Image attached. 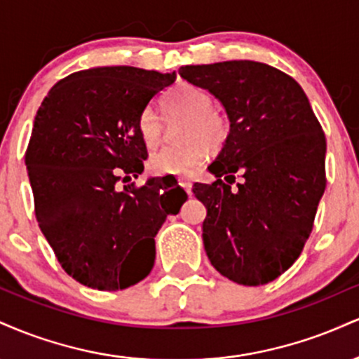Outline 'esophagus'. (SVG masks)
I'll use <instances>...</instances> for the list:
<instances>
[{
  "label": "esophagus",
  "mask_w": 359,
  "mask_h": 359,
  "mask_svg": "<svg viewBox=\"0 0 359 359\" xmlns=\"http://www.w3.org/2000/svg\"><path fill=\"white\" fill-rule=\"evenodd\" d=\"M179 185L184 189L185 192L189 194V196H191V194H192V182H191V180L184 179V177H182V179H179Z\"/></svg>",
  "instance_id": "34e87169"
}]
</instances>
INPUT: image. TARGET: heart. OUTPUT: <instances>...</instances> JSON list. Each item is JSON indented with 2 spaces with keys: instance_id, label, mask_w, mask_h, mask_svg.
Here are the masks:
<instances>
[{
  "instance_id": "obj_1",
  "label": "heart",
  "mask_w": 359,
  "mask_h": 359,
  "mask_svg": "<svg viewBox=\"0 0 359 359\" xmlns=\"http://www.w3.org/2000/svg\"><path fill=\"white\" fill-rule=\"evenodd\" d=\"M163 116L168 121L185 118L180 130L184 143L165 147L150 156L148 167L155 175H187L194 168L216 154L228 143L231 135V119L219 108H214L211 94L192 84H179L168 89L162 97ZM137 130L143 145L155 148L165 133L163 119L155 109L147 108L140 113Z\"/></svg>"
}]
</instances>
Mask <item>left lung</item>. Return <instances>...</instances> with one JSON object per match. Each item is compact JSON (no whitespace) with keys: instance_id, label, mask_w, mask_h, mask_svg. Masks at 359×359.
Masks as SVG:
<instances>
[{"instance_id":"8db88e82","label":"left lung","mask_w":359,"mask_h":359,"mask_svg":"<svg viewBox=\"0 0 359 359\" xmlns=\"http://www.w3.org/2000/svg\"><path fill=\"white\" fill-rule=\"evenodd\" d=\"M180 76L222 102L231 135L192 191L208 209L203 240L221 275L265 285L302 253L325 191V137L299 82L269 64L185 65ZM243 180L234 188L236 175ZM224 176L226 181L221 180Z\"/></svg>"}]
</instances>
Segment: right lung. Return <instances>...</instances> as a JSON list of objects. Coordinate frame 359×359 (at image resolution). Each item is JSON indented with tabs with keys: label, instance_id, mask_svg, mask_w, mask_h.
Wrapping results in <instances>:
<instances>
[{
	"label": "right lung",
	"instance_id": "1",
	"mask_svg": "<svg viewBox=\"0 0 359 359\" xmlns=\"http://www.w3.org/2000/svg\"><path fill=\"white\" fill-rule=\"evenodd\" d=\"M177 74L113 65L48 90L25 151L35 217L57 262L97 290H123L154 269L155 236L187 194L177 180L119 187L143 172L140 113Z\"/></svg>",
	"mask_w": 359,
	"mask_h": 359
}]
</instances>
